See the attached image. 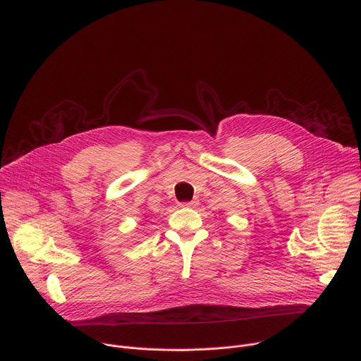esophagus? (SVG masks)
<instances>
[{
  "instance_id": "obj_1",
  "label": "esophagus",
  "mask_w": 361,
  "mask_h": 361,
  "mask_svg": "<svg viewBox=\"0 0 361 361\" xmlns=\"http://www.w3.org/2000/svg\"><path fill=\"white\" fill-rule=\"evenodd\" d=\"M199 204V200L197 199H193L191 202H184L183 206H187V207H196Z\"/></svg>"
}]
</instances>
